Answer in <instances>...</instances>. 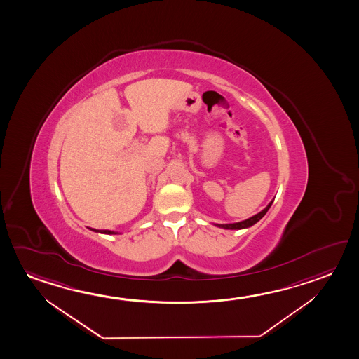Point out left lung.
Wrapping results in <instances>:
<instances>
[{
    "instance_id": "8db88e82",
    "label": "left lung",
    "mask_w": 359,
    "mask_h": 359,
    "mask_svg": "<svg viewBox=\"0 0 359 359\" xmlns=\"http://www.w3.org/2000/svg\"><path fill=\"white\" fill-rule=\"evenodd\" d=\"M273 198H275V197H273ZM273 198L269 202L268 206L265 207L262 211L256 213V215H254V216L250 217V219H243V221L235 222V224H213V225L217 226L219 229H225V230H243V229H249L251 226L255 225L256 222H259V221L266 215L269 208L273 205Z\"/></svg>"
}]
</instances>
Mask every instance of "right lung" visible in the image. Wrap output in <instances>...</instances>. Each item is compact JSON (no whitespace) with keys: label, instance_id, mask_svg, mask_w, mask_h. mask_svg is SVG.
Returning a JSON list of instances; mask_svg holds the SVG:
<instances>
[{"label":"right lung","instance_id":"1","mask_svg":"<svg viewBox=\"0 0 359 359\" xmlns=\"http://www.w3.org/2000/svg\"><path fill=\"white\" fill-rule=\"evenodd\" d=\"M90 230L91 231L99 232V233H104V235H118L119 233V232L110 231V230H95V229H90Z\"/></svg>","mask_w":359,"mask_h":359}]
</instances>
